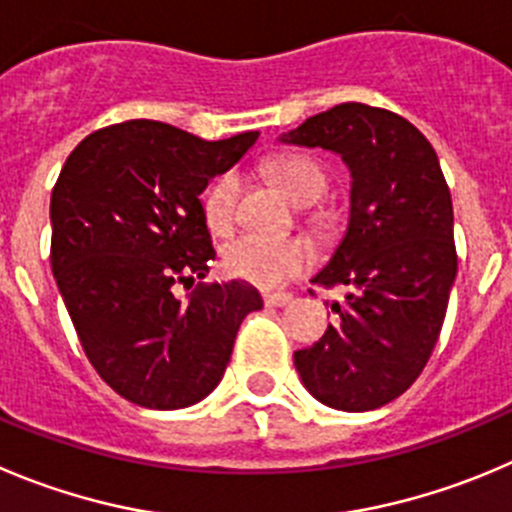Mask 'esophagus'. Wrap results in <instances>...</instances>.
<instances>
[{"mask_svg": "<svg viewBox=\"0 0 512 512\" xmlns=\"http://www.w3.org/2000/svg\"><path fill=\"white\" fill-rule=\"evenodd\" d=\"M264 301L266 306H286L291 301V294H286V291H266Z\"/></svg>", "mask_w": 512, "mask_h": 512, "instance_id": "1", "label": "esophagus"}]
</instances>
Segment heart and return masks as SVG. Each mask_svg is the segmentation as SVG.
<instances>
[{"instance_id": "heart-1", "label": "heart", "mask_w": 512, "mask_h": 512, "mask_svg": "<svg viewBox=\"0 0 512 512\" xmlns=\"http://www.w3.org/2000/svg\"><path fill=\"white\" fill-rule=\"evenodd\" d=\"M271 175L279 180L286 196L299 206H311L326 191V175L309 155L284 153L269 163ZM238 196H241V175L226 170L218 175L203 193V213L211 231H231L236 221ZM314 253L301 238L291 236H259L243 233L223 248V266L231 276L259 286H276L289 276L299 274L311 264Z\"/></svg>"}]
</instances>
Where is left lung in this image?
<instances>
[{"label": "left lung", "mask_w": 512, "mask_h": 512, "mask_svg": "<svg viewBox=\"0 0 512 512\" xmlns=\"http://www.w3.org/2000/svg\"><path fill=\"white\" fill-rule=\"evenodd\" d=\"M281 143L337 153L352 175L349 218L332 259L311 281L347 286L339 324L294 352L321 405L369 412L420 377L440 337L457 276L452 198L435 148L405 118L344 102Z\"/></svg>", "instance_id": "8db88e82"}]
</instances>
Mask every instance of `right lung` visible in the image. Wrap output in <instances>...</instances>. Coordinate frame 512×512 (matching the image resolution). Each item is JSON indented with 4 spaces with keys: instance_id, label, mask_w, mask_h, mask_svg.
Returning a JSON list of instances; mask_svg holds the SVG:
<instances>
[{
    "instance_id": "right-lung-1",
    "label": "right lung",
    "mask_w": 512,
    "mask_h": 512,
    "mask_svg": "<svg viewBox=\"0 0 512 512\" xmlns=\"http://www.w3.org/2000/svg\"><path fill=\"white\" fill-rule=\"evenodd\" d=\"M259 133L201 140L155 120L87 135L50 201L52 274L82 349L120 397L148 410L206 399L231 362L243 316L264 306L246 281L206 279L216 259L201 193Z\"/></svg>"
}]
</instances>
